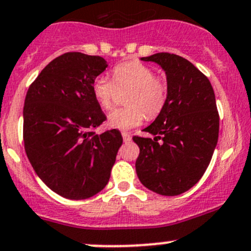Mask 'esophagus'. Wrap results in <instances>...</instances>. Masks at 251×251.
I'll use <instances>...</instances> for the list:
<instances>
[{"instance_id": "1", "label": "esophagus", "mask_w": 251, "mask_h": 251, "mask_svg": "<svg viewBox=\"0 0 251 251\" xmlns=\"http://www.w3.org/2000/svg\"><path fill=\"white\" fill-rule=\"evenodd\" d=\"M121 136H123L124 142H130L131 138H132V137H131V134L127 133V132H123V133H121Z\"/></svg>"}]
</instances>
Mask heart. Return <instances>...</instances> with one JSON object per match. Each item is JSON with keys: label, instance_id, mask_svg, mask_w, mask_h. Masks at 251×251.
<instances>
[{"label": "heart", "instance_id": "1", "mask_svg": "<svg viewBox=\"0 0 251 251\" xmlns=\"http://www.w3.org/2000/svg\"><path fill=\"white\" fill-rule=\"evenodd\" d=\"M119 89H131L127 103L131 107L117 108L108 115V126L117 130H131L139 126L146 119L159 114L167 100V84L155 77L151 67L142 62H125L115 66L112 79L101 77L95 79L92 92L103 109H109L114 103Z\"/></svg>", "mask_w": 251, "mask_h": 251}]
</instances>
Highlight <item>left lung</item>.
<instances>
[{
	"mask_svg": "<svg viewBox=\"0 0 251 251\" xmlns=\"http://www.w3.org/2000/svg\"><path fill=\"white\" fill-rule=\"evenodd\" d=\"M141 60L165 71L167 100L143 130L152 138L133 137L139 147L136 172L147 189L176 196L202 178L218 144L214 90L201 71L178 55L157 52Z\"/></svg>",
	"mask_w": 251,
	"mask_h": 251,
	"instance_id": "left-lung-1",
	"label": "left lung"
}]
</instances>
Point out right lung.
<instances>
[{"label":"right lung","mask_w":251,"mask_h":251,"mask_svg":"<svg viewBox=\"0 0 251 251\" xmlns=\"http://www.w3.org/2000/svg\"><path fill=\"white\" fill-rule=\"evenodd\" d=\"M105 67L101 56L67 52L49 62L26 94V155L39 179L65 199L102 191L123 144L119 130L92 131L105 120L92 92Z\"/></svg>","instance_id":"right-lung-1"}]
</instances>
